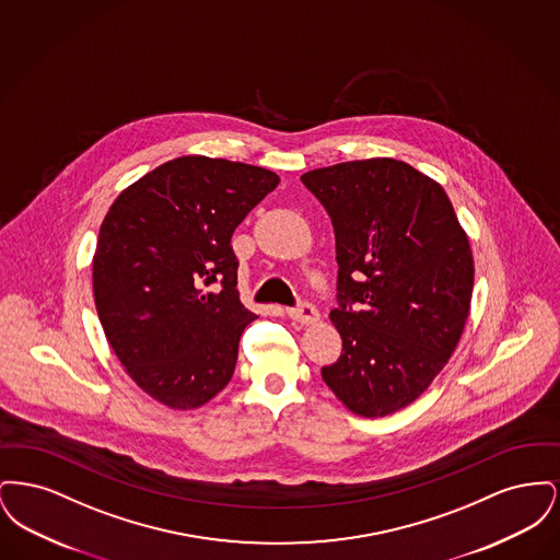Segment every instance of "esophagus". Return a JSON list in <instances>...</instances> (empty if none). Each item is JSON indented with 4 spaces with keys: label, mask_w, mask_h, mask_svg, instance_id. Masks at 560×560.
<instances>
[{
    "label": "esophagus",
    "mask_w": 560,
    "mask_h": 560,
    "mask_svg": "<svg viewBox=\"0 0 560 560\" xmlns=\"http://www.w3.org/2000/svg\"><path fill=\"white\" fill-rule=\"evenodd\" d=\"M288 315H290V319L300 323V325H313V323L319 320L317 308L313 304H308V302H302L295 308H288Z\"/></svg>",
    "instance_id": "obj_1"
}]
</instances>
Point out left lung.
Masks as SVG:
<instances>
[{"label":"left lung","mask_w":560,"mask_h":560,"mask_svg":"<svg viewBox=\"0 0 560 560\" xmlns=\"http://www.w3.org/2000/svg\"><path fill=\"white\" fill-rule=\"evenodd\" d=\"M336 233L342 354L325 384L363 418L418 399L457 347L475 260L443 187L405 161H347L302 174Z\"/></svg>","instance_id":"8db88e82"}]
</instances>
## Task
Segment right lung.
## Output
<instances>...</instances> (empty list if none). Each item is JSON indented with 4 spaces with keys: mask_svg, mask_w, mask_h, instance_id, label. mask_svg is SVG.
Returning <instances> with one entry per match:
<instances>
[{
    "mask_svg": "<svg viewBox=\"0 0 560 560\" xmlns=\"http://www.w3.org/2000/svg\"><path fill=\"white\" fill-rule=\"evenodd\" d=\"M277 185L258 165L187 155L108 208L92 260L98 319L128 375L172 409L206 405L233 377L256 315L241 304L231 237Z\"/></svg>",
    "mask_w": 560,
    "mask_h": 560,
    "instance_id": "1",
    "label": "right lung"
}]
</instances>
